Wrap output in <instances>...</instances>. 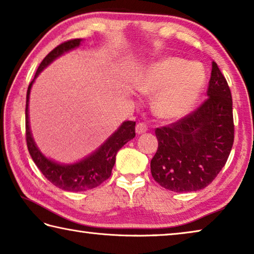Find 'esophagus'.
<instances>
[{"mask_svg":"<svg viewBox=\"0 0 254 254\" xmlns=\"http://www.w3.org/2000/svg\"><path fill=\"white\" fill-rule=\"evenodd\" d=\"M148 130V127L147 124L144 123H137L136 127H135V132L136 134H142V133H145Z\"/></svg>","mask_w":254,"mask_h":254,"instance_id":"obj_1","label":"esophagus"}]
</instances>
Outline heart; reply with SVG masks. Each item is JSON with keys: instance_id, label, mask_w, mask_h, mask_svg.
Returning a JSON list of instances; mask_svg holds the SVG:
<instances>
[{"instance_id": "b5f03b06", "label": "heart", "mask_w": 254, "mask_h": 254, "mask_svg": "<svg viewBox=\"0 0 254 254\" xmlns=\"http://www.w3.org/2000/svg\"><path fill=\"white\" fill-rule=\"evenodd\" d=\"M140 92L153 94L152 109L175 121L186 118L198 104L206 85V70L198 63L167 57L151 64L134 80Z\"/></svg>"}]
</instances>
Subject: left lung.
Returning a JSON list of instances; mask_svg holds the SVG:
<instances>
[{"label":"left lung","instance_id":"1","mask_svg":"<svg viewBox=\"0 0 254 254\" xmlns=\"http://www.w3.org/2000/svg\"><path fill=\"white\" fill-rule=\"evenodd\" d=\"M207 96L188 117L156 130L158 150L150 168L154 180L171 191L208 186L230 156L234 141L232 95L215 62Z\"/></svg>","mask_w":254,"mask_h":254}]
</instances>
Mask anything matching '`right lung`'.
I'll return each mask as SVG.
<instances>
[{"label": "right lung", "mask_w": 254, "mask_h": 254, "mask_svg": "<svg viewBox=\"0 0 254 254\" xmlns=\"http://www.w3.org/2000/svg\"><path fill=\"white\" fill-rule=\"evenodd\" d=\"M81 42L83 39L66 41L56 47L46 56L40 66L38 67L34 78L29 85L27 104H25V135H27V145L30 156L42 175L51 184L67 191H85L100 186L111 176L119 150L135 136V122L124 121L118 130L112 133L105 142L100 145V148L74 163H60L46 157L34 142L29 122V100L34 80L54 60L68 51L78 48Z\"/></svg>", "instance_id": "obj_1"}]
</instances>
